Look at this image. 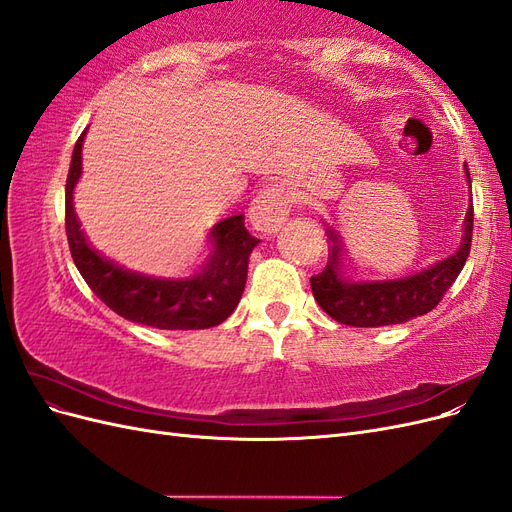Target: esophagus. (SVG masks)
Listing matches in <instances>:
<instances>
[{"label": "esophagus", "mask_w": 512, "mask_h": 512, "mask_svg": "<svg viewBox=\"0 0 512 512\" xmlns=\"http://www.w3.org/2000/svg\"><path fill=\"white\" fill-rule=\"evenodd\" d=\"M292 194L286 185H271L262 190L250 209L252 226L260 232H275L286 222L292 209Z\"/></svg>", "instance_id": "1"}]
</instances>
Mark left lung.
Here are the masks:
<instances>
[{
    "label": "left lung",
    "mask_w": 512,
    "mask_h": 512,
    "mask_svg": "<svg viewBox=\"0 0 512 512\" xmlns=\"http://www.w3.org/2000/svg\"><path fill=\"white\" fill-rule=\"evenodd\" d=\"M466 175L470 181L468 166ZM472 228L474 209L470 200L466 222H463L461 245L453 256L436 262L421 273L386 282H354L346 277L342 258H339L342 245L329 228V239L333 245L329 250L327 267L309 280L314 299L333 320L348 324V327H386V324H401L423 316L442 301L446 290L453 286L463 265H466L472 245Z\"/></svg>",
    "instance_id": "8db88e82"
}]
</instances>
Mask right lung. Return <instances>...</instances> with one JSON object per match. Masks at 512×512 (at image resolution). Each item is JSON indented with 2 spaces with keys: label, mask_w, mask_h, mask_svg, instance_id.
Returning a JSON list of instances; mask_svg holds the SVG:
<instances>
[{
  "label": "right lung",
  "mask_w": 512,
  "mask_h": 512,
  "mask_svg": "<svg viewBox=\"0 0 512 512\" xmlns=\"http://www.w3.org/2000/svg\"><path fill=\"white\" fill-rule=\"evenodd\" d=\"M85 132L74 145L66 181V235L76 269L96 297L121 318L168 331L209 329L224 322L245 288L247 262L258 239L247 232L243 215H232L209 232L213 254L192 277H156L123 269L91 247L72 207V190L81 177Z\"/></svg>",
  "instance_id": "add662e5"
}]
</instances>
